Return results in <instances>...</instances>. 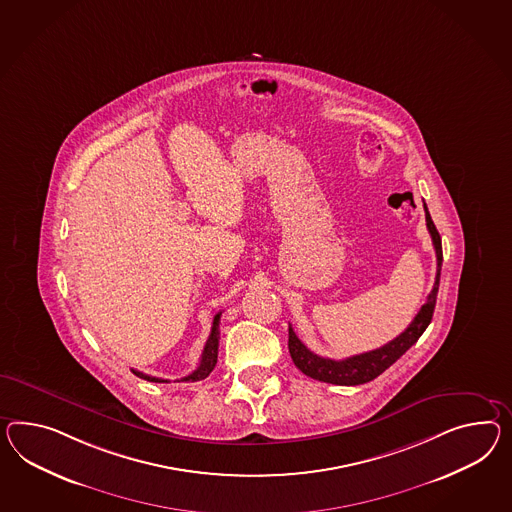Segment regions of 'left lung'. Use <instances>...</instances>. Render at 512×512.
<instances>
[{
    "mask_svg": "<svg viewBox=\"0 0 512 512\" xmlns=\"http://www.w3.org/2000/svg\"><path fill=\"white\" fill-rule=\"evenodd\" d=\"M425 208V221H427V230L433 237L434 250H436V280H434L433 291L429 293L427 302L421 306L420 312L414 317V321L408 325L405 332H401L395 340L388 341L375 351L369 353L356 354L349 356L345 360H332V358H323L319 354L312 353L304 343H302L293 328L289 327V354L293 364L301 369L304 375L312 377L321 382H330V384H340V386H356L364 384L369 380L377 379L380 373H384L388 367L397 362L408 349L420 340L421 334L425 328L429 327L433 319L434 304H436V295H438V286H440V271H442V239L434 226L431 213Z\"/></svg>",
    "mask_w": 512,
    "mask_h": 512,
    "instance_id": "left-lung-1",
    "label": "left lung"
}]
</instances>
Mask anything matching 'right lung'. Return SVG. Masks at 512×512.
I'll return each mask as SVG.
<instances>
[{
  "mask_svg": "<svg viewBox=\"0 0 512 512\" xmlns=\"http://www.w3.org/2000/svg\"><path fill=\"white\" fill-rule=\"evenodd\" d=\"M221 315L223 312H219V314H215L213 317V325H211L210 338L206 341V345H204V351H202V356H200V364H198L197 369L191 373V375H187L182 379V382H197V380L206 379L208 375H210L211 371H213V367L217 364V354H219V323H221ZM133 375H137L139 379L150 380V382H169V380L158 379V377H152V375H145V373H141V371H137V369H132Z\"/></svg>",
  "mask_w": 512,
  "mask_h": 512,
  "instance_id": "1",
  "label": "right lung"
}]
</instances>
